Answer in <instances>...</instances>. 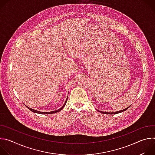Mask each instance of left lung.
<instances>
[{"mask_svg": "<svg viewBox=\"0 0 155 155\" xmlns=\"http://www.w3.org/2000/svg\"><path fill=\"white\" fill-rule=\"evenodd\" d=\"M130 107V106H129ZM129 107L127 108H126L125 109H123L122 110H120V111H118V112H112V113H110V112H101V111H99V110H97L98 112H101V113H102V114H107V115H114V114H119V113H121V112H124L125 110H126Z\"/></svg>", "mask_w": 155, "mask_h": 155, "instance_id": "obj_1", "label": "left lung"}]
</instances>
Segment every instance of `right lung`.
<instances>
[{
  "mask_svg": "<svg viewBox=\"0 0 155 155\" xmlns=\"http://www.w3.org/2000/svg\"><path fill=\"white\" fill-rule=\"evenodd\" d=\"M68 98L66 99V100H65V103H64V104L63 105V106L61 107V108H59V109H58V110H55V111H53V112H39V111H37V110H34V109H32V108H29V107H28V106H26L31 111H32V112H34V113H36V114H54V113H56V112H59V111H61V110L64 108V107L65 105V104H66V102H67V101H68Z\"/></svg>",
  "mask_w": 155,
  "mask_h": 155,
  "instance_id": "obj_1",
  "label": "right lung"
}]
</instances>
